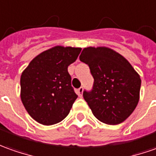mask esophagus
<instances>
[{
  "label": "esophagus",
  "mask_w": 156,
  "mask_h": 156,
  "mask_svg": "<svg viewBox=\"0 0 156 156\" xmlns=\"http://www.w3.org/2000/svg\"><path fill=\"white\" fill-rule=\"evenodd\" d=\"M76 92H77L78 96H79V97H82V92H83V87H80V88L77 89V91H76Z\"/></svg>",
  "instance_id": "esophagus-1"
}]
</instances>
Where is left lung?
Returning <instances> with one entry per match:
<instances>
[{"label":"left lung","mask_w":156,"mask_h":156,"mask_svg":"<svg viewBox=\"0 0 156 156\" xmlns=\"http://www.w3.org/2000/svg\"><path fill=\"white\" fill-rule=\"evenodd\" d=\"M94 79L83 98L92 114L109 125L120 124L130 116L139 100L141 79L124 57L107 47H87L80 56Z\"/></svg>","instance_id":"8db88e82"}]
</instances>
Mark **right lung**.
<instances>
[{
	"instance_id": "add662e5",
	"label": "right lung",
	"mask_w": 156,
	"mask_h": 156,
	"mask_svg": "<svg viewBox=\"0 0 156 156\" xmlns=\"http://www.w3.org/2000/svg\"><path fill=\"white\" fill-rule=\"evenodd\" d=\"M80 51L77 47H52L36 56L22 73L21 100L37 122L53 125L69 115L78 96L72 87L68 66Z\"/></svg>"
}]
</instances>
